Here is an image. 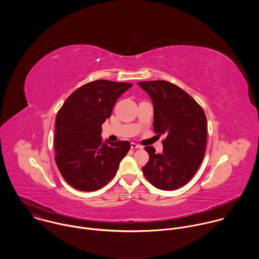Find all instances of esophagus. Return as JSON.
I'll return each mask as SVG.
<instances>
[{
    "instance_id": "obj_1",
    "label": "esophagus",
    "mask_w": 259,
    "mask_h": 259,
    "mask_svg": "<svg viewBox=\"0 0 259 259\" xmlns=\"http://www.w3.org/2000/svg\"><path fill=\"white\" fill-rule=\"evenodd\" d=\"M131 149L136 150V149H142V146L140 144H137L135 142H131Z\"/></svg>"
}]
</instances>
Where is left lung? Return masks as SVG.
I'll return each instance as SVG.
<instances>
[{"instance_id": "left-lung-1", "label": "left lung", "mask_w": 259, "mask_h": 259, "mask_svg": "<svg viewBox=\"0 0 259 259\" xmlns=\"http://www.w3.org/2000/svg\"><path fill=\"white\" fill-rule=\"evenodd\" d=\"M154 105V131L166 135L163 152L146 146L150 160L142 167L146 179L163 191L187 184L199 169L206 151L207 120L203 108L178 86L167 81L138 82Z\"/></svg>"}]
</instances>
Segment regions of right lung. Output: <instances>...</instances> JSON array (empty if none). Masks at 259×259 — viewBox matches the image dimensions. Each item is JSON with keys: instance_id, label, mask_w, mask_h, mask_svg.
Masks as SVG:
<instances>
[{"instance_id": "add662e5", "label": "right lung", "mask_w": 259, "mask_h": 259, "mask_svg": "<svg viewBox=\"0 0 259 259\" xmlns=\"http://www.w3.org/2000/svg\"><path fill=\"white\" fill-rule=\"evenodd\" d=\"M131 86L107 80L90 82L72 92L57 113L55 162L76 190L93 192L104 187L129 152V141H103L100 135L118 98Z\"/></svg>"}]
</instances>
